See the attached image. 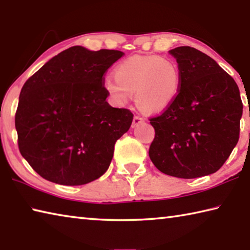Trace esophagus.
Instances as JSON below:
<instances>
[{
  "mask_svg": "<svg viewBox=\"0 0 250 250\" xmlns=\"http://www.w3.org/2000/svg\"><path fill=\"white\" fill-rule=\"evenodd\" d=\"M143 122H145V119H143V118H141L140 116H134L133 121H132V128H135V126L143 124Z\"/></svg>",
  "mask_w": 250,
  "mask_h": 250,
  "instance_id": "obj_1",
  "label": "esophagus"
}]
</instances>
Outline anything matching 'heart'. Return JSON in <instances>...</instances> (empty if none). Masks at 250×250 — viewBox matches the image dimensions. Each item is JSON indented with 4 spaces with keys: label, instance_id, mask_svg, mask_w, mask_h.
Segmentation results:
<instances>
[{
    "label": "heart",
    "instance_id": "obj_1",
    "mask_svg": "<svg viewBox=\"0 0 250 250\" xmlns=\"http://www.w3.org/2000/svg\"><path fill=\"white\" fill-rule=\"evenodd\" d=\"M115 80L107 79L104 89L118 104H125L134 94L138 108L146 113L167 109L181 88V73L170 58L159 55L132 56L122 61L113 71Z\"/></svg>",
    "mask_w": 250,
    "mask_h": 250
}]
</instances>
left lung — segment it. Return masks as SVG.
I'll use <instances>...</instances> for the list:
<instances>
[{"mask_svg": "<svg viewBox=\"0 0 250 250\" xmlns=\"http://www.w3.org/2000/svg\"><path fill=\"white\" fill-rule=\"evenodd\" d=\"M179 64L181 88L162 115L149 150L164 174L195 179L218 171L239 139L243 103L235 80L213 58L189 46L168 50Z\"/></svg>", "mask_w": 250, "mask_h": 250, "instance_id": "8db88e82", "label": "left lung"}]
</instances>
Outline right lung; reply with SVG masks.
Wrapping results in <instances>:
<instances>
[{"label": "right lung", "mask_w": 250, "mask_h": 250, "mask_svg": "<svg viewBox=\"0 0 250 250\" xmlns=\"http://www.w3.org/2000/svg\"><path fill=\"white\" fill-rule=\"evenodd\" d=\"M122 55L73 46L24 83L15 115L19 149L45 180L83 185L108 170L133 119L130 110L105 101L104 75Z\"/></svg>", "instance_id": "obj_1"}]
</instances>
